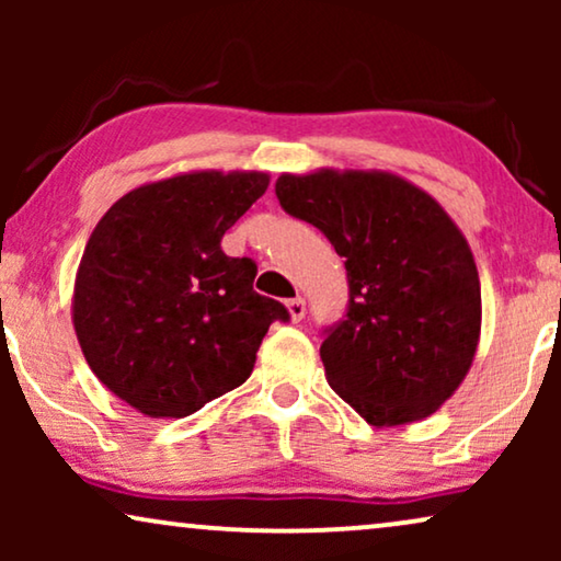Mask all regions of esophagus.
<instances>
[{
    "instance_id": "34e87169",
    "label": "esophagus",
    "mask_w": 561,
    "mask_h": 561,
    "mask_svg": "<svg viewBox=\"0 0 561 561\" xmlns=\"http://www.w3.org/2000/svg\"><path fill=\"white\" fill-rule=\"evenodd\" d=\"M286 309L290 313V321H301L304 313H306V301L301 296L290 298V301H286Z\"/></svg>"
}]
</instances>
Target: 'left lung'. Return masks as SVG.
I'll return each mask as SVG.
<instances>
[{
  "label": "left lung",
  "mask_w": 561,
  "mask_h": 561,
  "mask_svg": "<svg viewBox=\"0 0 561 561\" xmlns=\"http://www.w3.org/2000/svg\"><path fill=\"white\" fill-rule=\"evenodd\" d=\"M275 196L347 267V319L321 344L329 386L378 428L432 416L480 342V275L465 234L434 196L388 171L283 173Z\"/></svg>",
  "instance_id": "obj_1"
}]
</instances>
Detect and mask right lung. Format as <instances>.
<instances>
[{"label": "right lung", "mask_w": 561, "mask_h": 561, "mask_svg": "<svg viewBox=\"0 0 561 561\" xmlns=\"http://www.w3.org/2000/svg\"><path fill=\"white\" fill-rule=\"evenodd\" d=\"M263 171H188L145 183L99 219L76 271L71 319L91 373L150 419H183L250 378L286 306L252 290L257 265L221 237Z\"/></svg>", "instance_id": "add662e5"}]
</instances>
